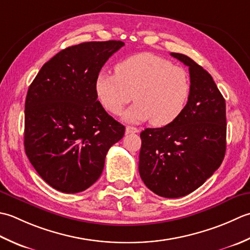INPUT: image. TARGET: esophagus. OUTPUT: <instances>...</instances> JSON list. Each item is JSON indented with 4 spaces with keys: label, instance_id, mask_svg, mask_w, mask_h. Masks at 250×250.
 I'll return each instance as SVG.
<instances>
[{
    "label": "esophagus",
    "instance_id": "obj_1",
    "mask_svg": "<svg viewBox=\"0 0 250 250\" xmlns=\"http://www.w3.org/2000/svg\"><path fill=\"white\" fill-rule=\"evenodd\" d=\"M126 134H135V132H138L139 129L136 128V127H132V126H126Z\"/></svg>",
    "mask_w": 250,
    "mask_h": 250
}]
</instances>
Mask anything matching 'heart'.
Here are the masks:
<instances>
[{"label":"heart","instance_id":"obj_1","mask_svg":"<svg viewBox=\"0 0 250 250\" xmlns=\"http://www.w3.org/2000/svg\"><path fill=\"white\" fill-rule=\"evenodd\" d=\"M95 89L110 113L119 114L134 97L136 103L124 113L125 121L151 120L155 126H165L185 110L191 86L185 69L156 55L141 53L116 64L115 74L101 72Z\"/></svg>","mask_w":250,"mask_h":250}]
</instances>
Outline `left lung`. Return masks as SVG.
Masks as SVG:
<instances>
[{
	"label": "left lung",
	"mask_w": 250,
	"mask_h": 250,
	"mask_svg": "<svg viewBox=\"0 0 250 250\" xmlns=\"http://www.w3.org/2000/svg\"><path fill=\"white\" fill-rule=\"evenodd\" d=\"M172 57L189 67L191 89L185 110L161 128L141 131L139 174L155 194H190L212 176L225 159L226 100L211 75L186 55Z\"/></svg>",
	"instance_id": "8db88e82"
}]
</instances>
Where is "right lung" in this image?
Instances as JSON below:
<instances>
[{
    "label": "right lung",
    "instance_id": "obj_1",
    "mask_svg": "<svg viewBox=\"0 0 250 250\" xmlns=\"http://www.w3.org/2000/svg\"><path fill=\"white\" fill-rule=\"evenodd\" d=\"M122 41L86 42L48 60L28 89L24 150L34 169L54 189L82 192L99 179L110 147L125 127L97 100L101 68Z\"/></svg>",
    "mask_w": 250,
    "mask_h": 250
}]
</instances>
